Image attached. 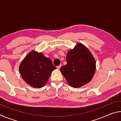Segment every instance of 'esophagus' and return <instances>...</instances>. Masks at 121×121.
<instances>
[{
  "mask_svg": "<svg viewBox=\"0 0 121 121\" xmlns=\"http://www.w3.org/2000/svg\"><path fill=\"white\" fill-rule=\"evenodd\" d=\"M61 65H58V66H57L56 68H57V69H60V68H61Z\"/></svg>",
  "mask_w": 121,
  "mask_h": 121,
  "instance_id": "obj_1",
  "label": "esophagus"
}]
</instances>
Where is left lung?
<instances>
[{
	"mask_svg": "<svg viewBox=\"0 0 121 121\" xmlns=\"http://www.w3.org/2000/svg\"><path fill=\"white\" fill-rule=\"evenodd\" d=\"M67 65L60 71L71 87L78 88L89 83L94 76L96 62L90 50L78 43L66 56Z\"/></svg>",
	"mask_w": 121,
	"mask_h": 121,
	"instance_id": "1",
	"label": "left lung"
}]
</instances>
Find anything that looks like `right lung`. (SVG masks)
Returning a JSON list of instances; mask_svg holds the SVG:
<instances>
[{
    "label": "right lung",
    "mask_w": 121,
    "mask_h": 121,
    "mask_svg": "<svg viewBox=\"0 0 121 121\" xmlns=\"http://www.w3.org/2000/svg\"><path fill=\"white\" fill-rule=\"evenodd\" d=\"M56 69L50 58L42 53L31 51L21 61L19 72L23 80L33 87H43Z\"/></svg>",
    "instance_id": "1"
}]
</instances>
